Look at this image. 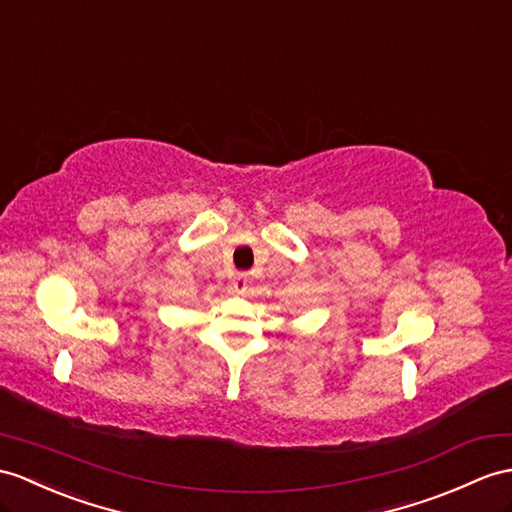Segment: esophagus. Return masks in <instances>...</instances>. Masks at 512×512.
Segmentation results:
<instances>
[{"mask_svg": "<svg viewBox=\"0 0 512 512\" xmlns=\"http://www.w3.org/2000/svg\"><path fill=\"white\" fill-rule=\"evenodd\" d=\"M247 286H249V280H247V273H239V276H236V278L232 280V291H234V293H239V295H243V293L247 291Z\"/></svg>", "mask_w": 512, "mask_h": 512, "instance_id": "1", "label": "esophagus"}]
</instances>
